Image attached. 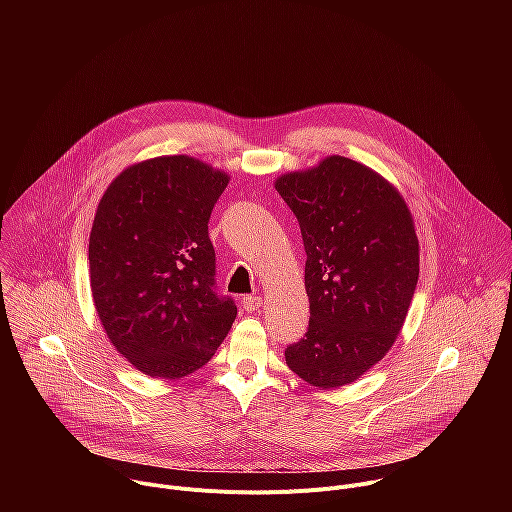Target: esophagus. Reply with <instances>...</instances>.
I'll use <instances>...</instances> for the list:
<instances>
[{
	"instance_id": "34e87169",
	"label": "esophagus",
	"mask_w": 512,
	"mask_h": 512,
	"mask_svg": "<svg viewBox=\"0 0 512 512\" xmlns=\"http://www.w3.org/2000/svg\"><path fill=\"white\" fill-rule=\"evenodd\" d=\"M245 312H257L261 306H263V298L261 296H245L241 300Z\"/></svg>"
}]
</instances>
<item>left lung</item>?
Listing matches in <instances>:
<instances>
[{"instance_id":"left-lung-1","label":"left lung","mask_w":512,"mask_h":512,"mask_svg":"<svg viewBox=\"0 0 512 512\" xmlns=\"http://www.w3.org/2000/svg\"><path fill=\"white\" fill-rule=\"evenodd\" d=\"M275 190L294 210L306 249L310 328L287 367L318 389L354 383L391 350L419 277V241L401 192L342 156L287 172Z\"/></svg>"}]
</instances>
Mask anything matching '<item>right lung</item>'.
I'll list each match as a JSON object with an SVG mask.
<instances>
[{
    "mask_svg": "<svg viewBox=\"0 0 512 512\" xmlns=\"http://www.w3.org/2000/svg\"><path fill=\"white\" fill-rule=\"evenodd\" d=\"M231 176L190 156L125 168L105 190L89 239L93 304L133 369L182 379L212 358L237 306L214 291L208 218Z\"/></svg>",
    "mask_w": 512,
    "mask_h": 512,
    "instance_id": "obj_1",
    "label": "right lung"
}]
</instances>
